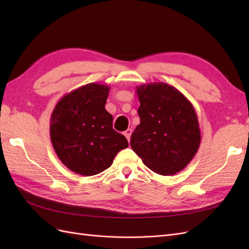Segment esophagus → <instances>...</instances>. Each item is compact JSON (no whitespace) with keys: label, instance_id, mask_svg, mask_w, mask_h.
<instances>
[{"label":"esophagus","instance_id":"obj_1","mask_svg":"<svg viewBox=\"0 0 249 249\" xmlns=\"http://www.w3.org/2000/svg\"><path fill=\"white\" fill-rule=\"evenodd\" d=\"M124 136L126 137V139H127V141L130 142V139H131V135H132V130L131 129H127L124 133Z\"/></svg>","mask_w":249,"mask_h":249}]
</instances>
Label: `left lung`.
Instances as JSON below:
<instances>
[{
  "mask_svg": "<svg viewBox=\"0 0 249 249\" xmlns=\"http://www.w3.org/2000/svg\"><path fill=\"white\" fill-rule=\"evenodd\" d=\"M136 93L140 124L131 136V147L158 175L182 171L196 155L201 139L193 105L163 82L137 86Z\"/></svg>",
  "mask_w": 249,
  "mask_h": 249,
  "instance_id": "obj_1",
  "label": "left lung"
}]
</instances>
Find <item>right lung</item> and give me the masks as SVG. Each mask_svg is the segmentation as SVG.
<instances>
[{
	"label": "right lung",
	"instance_id": "right-lung-1",
	"mask_svg": "<svg viewBox=\"0 0 249 249\" xmlns=\"http://www.w3.org/2000/svg\"><path fill=\"white\" fill-rule=\"evenodd\" d=\"M110 88L89 83L59 100L50 119V135L59 160L70 170L90 177L109 168L119 150L129 146L112 127L105 109Z\"/></svg>",
	"mask_w": 249,
	"mask_h": 249
}]
</instances>
